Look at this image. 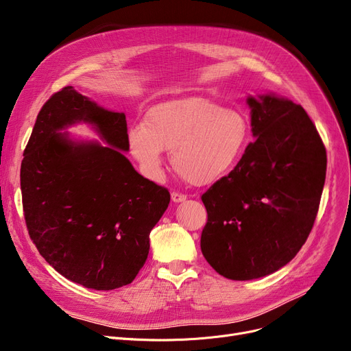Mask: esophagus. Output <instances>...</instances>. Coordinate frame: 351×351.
I'll list each match as a JSON object with an SVG mask.
<instances>
[{
	"mask_svg": "<svg viewBox=\"0 0 351 351\" xmlns=\"http://www.w3.org/2000/svg\"><path fill=\"white\" fill-rule=\"evenodd\" d=\"M171 196H172V202H173V204H179V202H183V200L186 199L185 195H182V193H179V192H172Z\"/></svg>",
	"mask_w": 351,
	"mask_h": 351,
	"instance_id": "34e87169",
	"label": "esophagus"
}]
</instances>
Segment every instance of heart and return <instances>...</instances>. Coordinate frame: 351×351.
<instances>
[{
	"label": "heart",
	"instance_id": "obj_1",
	"mask_svg": "<svg viewBox=\"0 0 351 351\" xmlns=\"http://www.w3.org/2000/svg\"><path fill=\"white\" fill-rule=\"evenodd\" d=\"M250 138L243 114L206 98L172 99L152 106L145 123L128 131L132 156L146 175L159 178L163 151H172L175 171L192 185H210L242 158Z\"/></svg>",
	"mask_w": 351,
	"mask_h": 351
}]
</instances>
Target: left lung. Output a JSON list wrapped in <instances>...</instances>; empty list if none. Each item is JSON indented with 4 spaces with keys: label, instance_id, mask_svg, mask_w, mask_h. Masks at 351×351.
<instances>
[{
    "label": "left lung",
    "instance_id": "1",
    "mask_svg": "<svg viewBox=\"0 0 351 351\" xmlns=\"http://www.w3.org/2000/svg\"><path fill=\"white\" fill-rule=\"evenodd\" d=\"M252 134L234 169L202 195L200 249L226 279L278 271L302 249L326 180L323 141L306 110L274 94L249 97Z\"/></svg>",
    "mask_w": 351,
    "mask_h": 351
}]
</instances>
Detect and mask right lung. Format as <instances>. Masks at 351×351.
Returning <instances> with one entry per match:
<instances>
[{
    "label": "right lung",
    "instance_id": "obj_1",
    "mask_svg": "<svg viewBox=\"0 0 351 351\" xmlns=\"http://www.w3.org/2000/svg\"><path fill=\"white\" fill-rule=\"evenodd\" d=\"M80 121L94 125L110 146L59 132ZM121 150L129 151L125 114L65 86L41 108L24 151L31 241L60 274L88 289L114 290L136 278L149 233L171 202L169 191L139 175Z\"/></svg>",
    "mask_w": 351,
    "mask_h": 351
}]
</instances>
